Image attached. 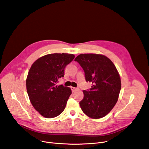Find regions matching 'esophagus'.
I'll return each mask as SVG.
<instances>
[{
  "mask_svg": "<svg viewBox=\"0 0 149 149\" xmlns=\"http://www.w3.org/2000/svg\"><path fill=\"white\" fill-rule=\"evenodd\" d=\"M71 90H72V92H75V91L78 89L77 88H75V87H71Z\"/></svg>",
  "mask_w": 149,
  "mask_h": 149,
  "instance_id": "34e87169",
  "label": "esophagus"
}]
</instances>
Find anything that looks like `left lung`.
Instances as JSON below:
<instances>
[{"label":"left lung","mask_w":149,"mask_h":149,"mask_svg":"<svg viewBox=\"0 0 149 149\" xmlns=\"http://www.w3.org/2000/svg\"><path fill=\"white\" fill-rule=\"evenodd\" d=\"M83 68L86 82H92L89 91H84L79 102L82 111L93 119L103 118L117 103L121 82L111 60L103 54H81L75 58Z\"/></svg>","instance_id":"left-lung-1"}]
</instances>
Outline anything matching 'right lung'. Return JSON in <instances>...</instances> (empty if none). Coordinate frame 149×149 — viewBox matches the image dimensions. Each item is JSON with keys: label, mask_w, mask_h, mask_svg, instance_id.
Instances as JSON below:
<instances>
[{"label": "right lung", "mask_w": 149, "mask_h": 149, "mask_svg": "<svg viewBox=\"0 0 149 149\" xmlns=\"http://www.w3.org/2000/svg\"><path fill=\"white\" fill-rule=\"evenodd\" d=\"M74 57L69 53L49 54L31 65L26 79V91L32 105L43 117H56L65 109L71 89L56 84L64 77L66 65Z\"/></svg>", "instance_id": "add662e5"}]
</instances>
